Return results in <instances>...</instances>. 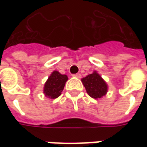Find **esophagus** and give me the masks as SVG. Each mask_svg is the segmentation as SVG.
I'll list each match as a JSON object with an SVG mask.
<instances>
[{"mask_svg":"<svg viewBox=\"0 0 147 147\" xmlns=\"http://www.w3.org/2000/svg\"><path fill=\"white\" fill-rule=\"evenodd\" d=\"M73 77H75L77 78H81V74H73Z\"/></svg>","mask_w":147,"mask_h":147,"instance_id":"34e87169","label":"esophagus"}]
</instances>
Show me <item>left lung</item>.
<instances>
[{
	"instance_id": "left-lung-1",
	"label": "left lung",
	"mask_w": 147,
	"mask_h": 147,
	"mask_svg": "<svg viewBox=\"0 0 147 147\" xmlns=\"http://www.w3.org/2000/svg\"><path fill=\"white\" fill-rule=\"evenodd\" d=\"M88 94L94 99L102 98L108 92V85L96 71L81 79Z\"/></svg>"
}]
</instances>
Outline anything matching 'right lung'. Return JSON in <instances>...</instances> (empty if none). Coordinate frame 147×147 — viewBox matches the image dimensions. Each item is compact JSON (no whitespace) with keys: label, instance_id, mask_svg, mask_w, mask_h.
Returning a JSON list of instances; mask_svg holds the SVG:
<instances>
[{"label":"right lung","instance_id":"right-lung-1","mask_svg":"<svg viewBox=\"0 0 147 147\" xmlns=\"http://www.w3.org/2000/svg\"><path fill=\"white\" fill-rule=\"evenodd\" d=\"M69 78L65 74H61L59 72L55 70L49 76L48 79L44 84L43 93L50 99H55L61 95L64 90L65 82Z\"/></svg>","mask_w":147,"mask_h":147}]
</instances>
